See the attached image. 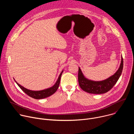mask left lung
Masks as SVG:
<instances>
[{
    "label": "left lung",
    "instance_id": "left-lung-1",
    "mask_svg": "<svg viewBox=\"0 0 134 134\" xmlns=\"http://www.w3.org/2000/svg\"><path fill=\"white\" fill-rule=\"evenodd\" d=\"M123 58L117 72L109 78L102 81H93L86 79L80 68L79 69L78 80L79 85L84 91L92 94H103L110 91L115 85L121 75L123 69Z\"/></svg>",
    "mask_w": 134,
    "mask_h": 134
}]
</instances>
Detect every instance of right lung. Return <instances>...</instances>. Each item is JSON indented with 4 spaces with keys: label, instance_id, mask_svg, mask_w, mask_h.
Returning <instances> with one entry per match:
<instances>
[{
    "label": "right lung",
    "instance_id": "right-lung-1",
    "mask_svg": "<svg viewBox=\"0 0 134 134\" xmlns=\"http://www.w3.org/2000/svg\"><path fill=\"white\" fill-rule=\"evenodd\" d=\"M63 72V70L62 71V72L59 75V76L58 80H57L56 83L53 86H52L50 88H47L46 90H41V91H31V90H28V89L24 87L23 86H21V85L17 83L16 81H15V82L18 85V86L21 88V90L30 97L34 98L35 99H44V98H47V97L50 96V95H52L53 93H54L56 92L57 89L58 88L59 84H60V82L61 76H62Z\"/></svg>",
    "mask_w": 134,
    "mask_h": 134
}]
</instances>
